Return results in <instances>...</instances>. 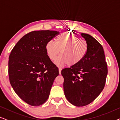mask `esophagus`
<instances>
[{"mask_svg":"<svg viewBox=\"0 0 120 120\" xmlns=\"http://www.w3.org/2000/svg\"><path fill=\"white\" fill-rule=\"evenodd\" d=\"M58 70H59V73H60H60H61V70H62V68H60V67H59Z\"/></svg>","mask_w":120,"mask_h":120,"instance_id":"34e87169","label":"esophagus"}]
</instances>
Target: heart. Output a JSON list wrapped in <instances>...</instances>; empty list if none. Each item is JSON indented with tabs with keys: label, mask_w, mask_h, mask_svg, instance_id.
<instances>
[{
	"label": "heart",
	"mask_w": 120,
	"mask_h": 120,
	"mask_svg": "<svg viewBox=\"0 0 120 120\" xmlns=\"http://www.w3.org/2000/svg\"><path fill=\"white\" fill-rule=\"evenodd\" d=\"M46 50L52 60L56 59L61 51L62 55L55 61L57 65L68 64L70 66H74L80 63L86 56L88 45L86 41L76 36L61 34L57 37L56 42L53 40L47 42Z\"/></svg>",
	"instance_id": "obj_1"
}]
</instances>
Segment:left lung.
Masks as SVG:
<instances>
[{"label": "left lung", "instance_id": "left-lung-1", "mask_svg": "<svg viewBox=\"0 0 120 120\" xmlns=\"http://www.w3.org/2000/svg\"><path fill=\"white\" fill-rule=\"evenodd\" d=\"M81 35L88 45L86 56L78 64L61 71L65 97L76 106L87 105L99 96L105 85L108 74L102 46L89 34Z\"/></svg>", "mask_w": 120, "mask_h": 120}]
</instances>
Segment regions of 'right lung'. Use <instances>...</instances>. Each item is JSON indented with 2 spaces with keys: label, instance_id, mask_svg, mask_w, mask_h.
<instances>
[{
  "label": "right lung",
  "instance_id": "add662e5",
  "mask_svg": "<svg viewBox=\"0 0 120 120\" xmlns=\"http://www.w3.org/2000/svg\"><path fill=\"white\" fill-rule=\"evenodd\" d=\"M59 34L54 30H38L24 35L9 57L10 84L19 98L32 106L47 101L58 68L47 55L46 45Z\"/></svg>",
  "mask_w": 120,
  "mask_h": 120
}]
</instances>
